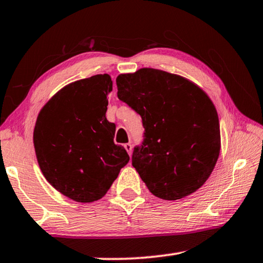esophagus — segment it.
Segmentation results:
<instances>
[{
  "label": "esophagus",
  "instance_id": "obj_1",
  "mask_svg": "<svg viewBox=\"0 0 263 263\" xmlns=\"http://www.w3.org/2000/svg\"><path fill=\"white\" fill-rule=\"evenodd\" d=\"M124 147H125V149H126V152L128 153V155H131V153H132V145L130 144V142H127V144L124 145Z\"/></svg>",
  "mask_w": 263,
  "mask_h": 263
}]
</instances>
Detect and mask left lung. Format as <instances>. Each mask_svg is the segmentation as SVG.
Masks as SVG:
<instances>
[{"label":"left lung","instance_id":"1","mask_svg":"<svg viewBox=\"0 0 263 263\" xmlns=\"http://www.w3.org/2000/svg\"><path fill=\"white\" fill-rule=\"evenodd\" d=\"M118 99L140 115L144 133L132 166L148 190L167 201L201 188L220 151L215 105L193 82L163 70L141 68L116 79Z\"/></svg>","mask_w":263,"mask_h":263}]
</instances>
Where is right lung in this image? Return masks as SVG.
I'll return each instance as SVG.
<instances>
[{"instance_id":"right-lung-1","label":"right lung","mask_w":263,"mask_h":263,"mask_svg":"<svg viewBox=\"0 0 263 263\" xmlns=\"http://www.w3.org/2000/svg\"><path fill=\"white\" fill-rule=\"evenodd\" d=\"M111 90L109 74L79 80L58 91L35 122L34 149L44 176L77 202L103 197L130 160L114 142L116 125L105 117Z\"/></svg>"}]
</instances>
